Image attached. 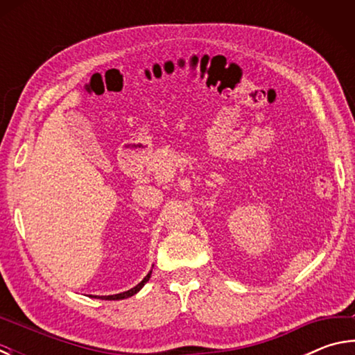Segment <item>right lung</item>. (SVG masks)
Segmentation results:
<instances>
[{
    "instance_id": "right-lung-1",
    "label": "right lung",
    "mask_w": 355,
    "mask_h": 355,
    "mask_svg": "<svg viewBox=\"0 0 355 355\" xmlns=\"http://www.w3.org/2000/svg\"><path fill=\"white\" fill-rule=\"evenodd\" d=\"M150 277H152V271H148V274L144 277L139 284H137L136 286L131 288V290L128 291H123V293H119V294H110V296H94V294H89V297H94V299H101V300H120V299H127V297H131L135 296L136 293H139L142 290V286L147 284V282L150 280Z\"/></svg>"
}]
</instances>
